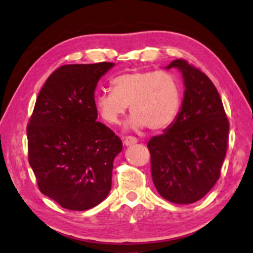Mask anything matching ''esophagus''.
<instances>
[{"instance_id": "34e87169", "label": "esophagus", "mask_w": 253, "mask_h": 253, "mask_svg": "<svg viewBox=\"0 0 253 253\" xmlns=\"http://www.w3.org/2000/svg\"><path fill=\"white\" fill-rule=\"evenodd\" d=\"M137 138L134 137V136H126L124 138V144L125 145H133L135 143H137Z\"/></svg>"}]
</instances>
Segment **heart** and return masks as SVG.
<instances>
[{
    "label": "heart",
    "instance_id": "1",
    "mask_svg": "<svg viewBox=\"0 0 253 253\" xmlns=\"http://www.w3.org/2000/svg\"><path fill=\"white\" fill-rule=\"evenodd\" d=\"M111 87L95 97L96 110L109 125L120 124L130 105L131 127L161 130L175 122L182 106V86L169 72L129 71L113 78Z\"/></svg>",
    "mask_w": 253,
    "mask_h": 253
}]
</instances>
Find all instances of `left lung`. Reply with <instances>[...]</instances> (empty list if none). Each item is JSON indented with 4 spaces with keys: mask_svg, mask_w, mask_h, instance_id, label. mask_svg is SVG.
Segmentation results:
<instances>
[{
    "mask_svg": "<svg viewBox=\"0 0 253 253\" xmlns=\"http://www.w3.org/2000/svg\"><path fill=\"white\" fill-rule=\"evenodd\" d=\"M170 67L181 71L186 90L175 122L148 142L151 176L163 198L191 204L219 179L229 122L218 90L204 72L184 59L173 60Z\"/></svg>",
    "mask_w": 253,
    "mask_h": 253,
    "instance_id": "8db88e82",
    "label": "left lung"
}]
</instances>
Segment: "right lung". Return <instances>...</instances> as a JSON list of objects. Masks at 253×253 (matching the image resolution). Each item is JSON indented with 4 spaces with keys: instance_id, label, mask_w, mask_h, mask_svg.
<instances>
[{
    "instance_id": "obj_1",
    "label": "right lung",
    "mask_w": 253,
    "mask_h": 253,
    "mask_svg": "<svg viewBox=\"0 0 253 253\" xmlns=\"http://www.w3.org/2000/svg\"><path fill=\"white\" fill-rule=\"evenodd\" d=\"M113 65L58 67L39 92L28 120V163L39 189L64 209L89 210L111 189L113 159L123 150V142L96 122L94 91Z\"/></svg>"
}]
</instances>
